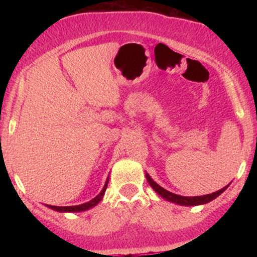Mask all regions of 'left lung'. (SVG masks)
I'll return each instance as SVG.
<instances>
[{"mask_svg": "<svg viewBox=\"0 0 257 257\" xmlns=\"http://www.w3.org/2000/svg\"><path fill=\"white\" fill-rule=\"evenodd\" d=\"M146 175V179H147V182H149L150 186L155 190V192L159 194V196L162 197L163 199L168 200V202H172V203H175V204H179V205H185V206H194V205H202V204H206V203L211 202V200L217 198V197L220 196L221 193L225 192L227 190V187H228L229 184L225 186L223 188H221V190L216 191V192H213L210 194H204V196H196V197H185V196H179V194H175V193H172L169 192V191H167L166 188H163L162 186H159L157 182L153 180L151 176L149 175V174H145Z\"/></svg>", "mask_w": 257, "mask_h": 257, "instance_id": "left-lung-1", "label": "left lung"}]
</instances>
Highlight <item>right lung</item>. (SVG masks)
<instances>
[{
    "label": "right lung",
    "mask_w": 257,
    "mask_h": 257,
    "mask_svg": "<svg viewBox=\"0 0 257 257\" xmlns=\"http://www.w3.org/2000/svg\"><path fill=\"white\" fill-rule=\"evenodd\" d=\"M107 184H108V178L106 179V182H105L104 187H102L101 192H100L98 196L95 197V198H93L87 203H83V204L71 205V206H55V205H47V206H48L49 209H53V210L59 211V213H79V211H85V210H88V209L93 208V206H95L96 204H99V203L101 202L102 197H104V194H105L106 188H107Z\"/></svg>",
    "instance_id": "1"
}]
</instances>
